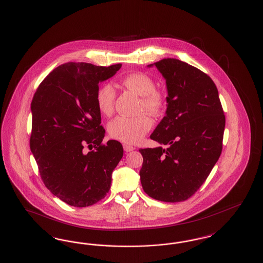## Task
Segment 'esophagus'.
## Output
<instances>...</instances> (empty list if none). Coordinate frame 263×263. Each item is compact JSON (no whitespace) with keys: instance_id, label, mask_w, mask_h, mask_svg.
<instances>
[{"instance_id":"esophagus-1","label":"esophagus","mask_w":263,"mask_h":263,"mask_svg":"<svg viewBox=\"0 0 263 263\" xmlns=\"http://www.w3.org/2000/svg\"><path fill=\"white\" fill-rule=\"evenodd\" d=\"M123 148H124L125 152H131V151L135 150V148L133 146H130V145H127V144L123 145Z\"/></svg>"}]
</instances>
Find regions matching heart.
Segmentation results:
<instances>
[{
	"instance_id": "1",
	"label": "heart",
	"mask_w": 263,
	"mask_h": 263,
	"mask_svg": "<svg viewBox=\"0 0 263 263\" xmlns=\"http://www.w3.org/2000/svg\"><path fill=\"white\" fill-rule=\"evenodd\" d=\"M121 83L126 88L134 90L141 100L139 102V111H146L154 116L163 112L166 105V98L161 89L156 88L153 78L143 72L130 73L122 78ZM97 105L100 112L105 116L111 115L114 109L115 90L108 83L100 85L96 95ZM153 121L146 113L137 116L127 117L118 116L108 124L109 135L126 144H136L149 132Z\"/></svg>"
}]
</instances>
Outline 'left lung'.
Instances as JSON below:
<instances>
[{"instance_id":"left-lung-1","label":"left lung","mask_w":263,"mask_h":263,"mask_svg":"<svg viewBox=\"0 0 263 263\" xmlns=\"http://www.w3.org/2000/svg\"><path fill=\"white\" fill-rule=\"evenodd\" d=\"M168 97L166 115L151 139L167 148L140 149L144 191L156 200H187L205 182L223 149L226 118L212 79L175 58L155 63Z\"/></svg>"}]
</instances>
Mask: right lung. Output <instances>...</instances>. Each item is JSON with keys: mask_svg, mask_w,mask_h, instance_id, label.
<instances>
[{"mask_svg": "<svg viewBox=\"0 0 263 263\" xmlns=\"http://www.w3.org/2000/svg\"><path fill=\"white\" fill-rule=\"evenodd\" d=\"M120 68L65 63L41 82L31 101L29 145L41 179L71 206L88 207L104 198L123 156L120 142L102 143L105 130L96 101L99 83Z\"/></svg>", "mask_w": 263, "mask_h": 263, "instance_id": "add662e5", "label": "right lung"}]
</instances>
